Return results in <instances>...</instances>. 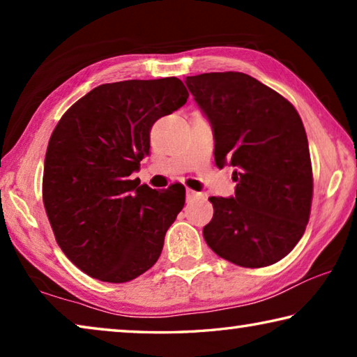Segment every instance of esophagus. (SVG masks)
Instances as JSON below:
<instances>
[{"label": "esophagus", "instance_id": "esophagus-1", "mask_svg": "<svg viewBox=\"0 0 357 357\" xmlns=\"http://www.w3.org/2000/svg\"><path fill=\"white\" fill-rule=\"evenodd\" d=\"M200 195H202V193H198V192L192 190V189H187V190H185L187 200H193V198H197V197H200Z\"/></svg>", "mask_w": 357, "mask_h": 357}]
</instances>
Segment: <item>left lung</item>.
I'll use <instances>...</instances> for the list:
<instances>
[{"mask_svg": "<svg viewBox=\"0 0 357 357\" xmlns=\"http://www.w3.org/2000/svg\"><path fill=\"white\" fill-rule=\"evenodd\" d=\"M214 130L215 165L236 168L233 198L211 197L206 244L243 268L287 257L309 223L313 174L309 142L296 108L243 72L185 77Z\"/></svg>", "mask_w": 357, "mask_h": 357, "instance_id": "obj_1", "label": "left lung"}]
</instances>
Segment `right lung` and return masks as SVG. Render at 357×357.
I'll return each mask as SVG.
<instances>
[{"label": "right lung", "mask_w": 357, "mask_h": 357, "mask_svg": "<svg viewBox=\"0 0 357 357\" xmlns=\"http://www.w3.org/2000/svg\"><path fill=\"white\" fill-rule=\"evenodd\" d=\"M176 77L105 83L66 112L48 142L42 198L56 243L84 274L124 283L159 259L185 189L129 176L149 154L157 119L183 107Z\"/></svg>", "instance_id": "1"}]
</instances>
